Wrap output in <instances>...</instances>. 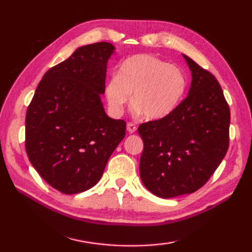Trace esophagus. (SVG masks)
<instances>
[{
    "mask_svg": "<svg viewBox=\"0 0 252 252\" xmlns=\"http://www.w3.org/2000/svg\"><path fill=\"white\" fill-rule=\"evenodd\" d=\"M126 130H127V132H129V133H134V132L136 131V126L132 122H129L126 125Z\"/></svg>",
    "mask_w": 252,
    "mask_h": 252,
    "instance_id": "34e87169",
    "label": "esophagus"
}]
</instances>
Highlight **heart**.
Returning <instances> with one entry per match:
<instances>
[{
	"mask_svg": "<svg viewBox=\"0 0 252 252\" xmlns=\"http://www.w3.org/2000/svg\"><path fill=\"white\" fill-rule=\"evenodd\" d=\"M187 76L180 67L151 54H135L119 66L104 84L110 112L120 117L132 102L138 113L149 120H160L180 104L187 90Z\"/></svg>",
	"mask_w": 252,
	"mask_h": 252,
	"instance_id": "b5f03b06",
	"label": "heart"
}]
</instances>
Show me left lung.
Masks as SVG:
<instances>
[{"instance_id":"8db88e82","label":"left lung","mask_w":252,"mask_h":252,"mask_svg":"<svg viewBox=\"0 0 252 252\" xmlns=\"http://www.w3.org/2000/svg\"><path fill=\"white\" fill-rule=\"evenodd\" d=\"M191 71L185 100L163 119L142 123L140 178L157 197L169 199L200 189L227 153L230 111L218 81L182 54Z\"/></svg>"}]
</instances>
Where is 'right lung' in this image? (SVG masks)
I'll use <instances>...</instances> for the list:
<instances>
[{
    "mask_svg": "<svg viewBox=\"0 0 252 252\" xmlns=\"http://www.w3.org/2000/svg\"><path fill=\"white\" fill-rule=\"evenodd\" d=\"M116 48L83 45L46 72L25 118V149L34 169L65 194L95 186L126 135V122L106 116V66Z\"/></svg>",
    "mask_w": 252,
    "mask_h": 252,
    "instance_id": "1",
    "label": "right lung"
}]
</instances>
